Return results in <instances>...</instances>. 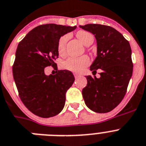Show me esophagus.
Masks as SVG:
<instances>
[{"label":"esophagus","instance_id":"obj_1","mask_svg":"<svg viewBox=\"0 0 146 146\" xmlns=\"http://www.w3.org/2000/svg\"><path fill=\"white\" fill-rule=\"evenodd\" d=\"M80 74H74V78H76V79H77V78H78L80 77Z\"/></svg>","mask_w":146,"mask_h":146}]
</instances>
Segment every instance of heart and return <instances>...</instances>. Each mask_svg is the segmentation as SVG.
Listing matches in <instances>:
<instances>
[{
  "instance_id": "1",
  "label": "heart",
  "mask_w": 146,
  "mask_h": 146,
  "mask_svg": "<svg viewBox=\"0 0 146 146\" xmlns=\"http://www.w3.org/2000/svg\"><path fill=\"white\" fill-rule=\"evenodd\" d=\"M77 37L86 46H90L94 41V36L86 31H79L77 32ZM68 39V35L60 37L58 42V52L59 54L63 55L65 53L66 44ZM90 63V60L87 56H82L80 58H69L65 60L62 64L63 68L74 72H80L83 68Z\"/></svg>"
}]
</instances>
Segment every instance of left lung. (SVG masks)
<instances>
[{"label": "left lung", "instance_id": "1", "mask_svg": "<svg viewBox=\"0 0 146 146\" xmlns=\"http://www.w3.org/2000/svg\"><path fill=\"white\" fill-rule=\"evenodd\" d=\"M80 27L92 33L97 40L98 56L90 70L93 74L98 68L102 70L99 78L86 76L83 98L91 110L107 113L123 100L132 75L130 44L121 33L109 26L91 23Z\"/></svg>", "mask_w": 146, "mask_h": 146}]
</instances>
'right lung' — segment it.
<instances>
[{"instance_id": "obj_1", "label": "right lung", "mask_w": 146, "mask_h": 146, "mask_svg": "<svg viewBox=\"0 0 146 146\" xmlns=\"http://www.w3.org/2000/svg\"><path fill=\"white\" fill-rule=\"evenodd\" d=\"M75 29L54 23L40 25L17 46L12 66L15 83L21 101L38 117H54L64 107L66 93L74 83V75L70 71L58 70L54 75L47 76L44 69L50 66L57 68L58 40Z\"/></svg>"}]
</instances>
